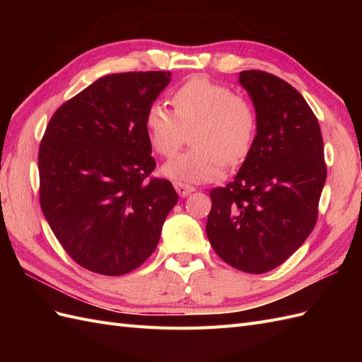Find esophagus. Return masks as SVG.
Masks as SVG:
<instances>
[{"instance_id":"34e87169","label":"esophagus","mask_w":362,"mask_h":362,"mask_svg":"<svg viewBox=\"0 0 362 362\" xmlns=\"http://www.w3.org/2000/svg\"><path fill=\"white\" fill-rule=\"evenodd\" d=\"M173 187L177 190V193L181 196V198H185V196H189L190 193L194 192V187L190 184H184V182H173Z\"/></svg>"}]
</instances>
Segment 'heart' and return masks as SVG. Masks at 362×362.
<instances>
[{"label":"heart","instance_id":"heart-1","mask_svg":"<svg viewBox=\"0 0 362 362\" xmlns=\"http://www.w3.org/2000/svg\"><path fill=\"white\" fill-rule=\"evenodd\" d=\"M173 110L152 104L145 116L148 140L157 154L172 157L192 133L193 148L164 164V177L184 182L221 180L229 164L242 163L254 146L258 120L246 98L205 76H193L175 90Z\"/></svg>","mask_w":362,"mask_h":362}]
</instances>
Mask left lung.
<instances>
[{"label": "left lung", "instance_id": "obj_1", "mask_svg": "<svg viewBox=\"0 0 362 362\" xmlns=\"http://www.w3.org/2000/svg\"><path fill=\"white\" fill-rule=\"evenodd\" d=\"M238 81L255 107L257 137L234 181L210 192L205 231L226 264L258 275L311 234L326 163L319 120L293 86L264 71L240 72Z\"/></svg>", "mask_w": 362, "mask_h": 362}]
</instances>
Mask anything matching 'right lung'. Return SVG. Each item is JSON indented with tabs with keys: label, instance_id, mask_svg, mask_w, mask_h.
<instances>
[{
	"label": "right lung",
	"instance_id": "right-lung-1",
	"mask_svg": "<svg viewBox=\"0 0 362 362\" xmlns=\"http://www.w3.org/2000/svg\"><path fill=\"white\" fill-rule=\"evenodd\" d=\"M170 72L101 76L52 115L39 148L40 208L68 255L107 276L129 273L156 250L178 194L151 178L148 108Z\"/></svg>",
	"mask_w": 362,
	"mask_h": 362
}]
</instances>
